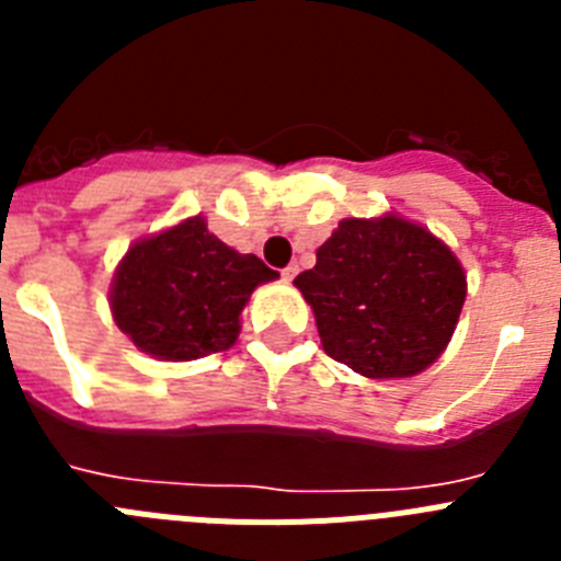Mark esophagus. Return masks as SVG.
<instances>
[{
    "label": "esophagus",
    "instance_id": "obj_1",
    "mask_svg": "<svg viewBox=\"0 0 561 561\" xmlns=\"http://www.w3.org/2000/svg\"><path fill=\"white\" fill-rule=\"evenodd\" d=\"M297 272H300V270H297V264H289V266H286V270H284V280H295Z\"/></svg>",
    "mask_w": 561,
    "mask_h": 561
}]
</instances>
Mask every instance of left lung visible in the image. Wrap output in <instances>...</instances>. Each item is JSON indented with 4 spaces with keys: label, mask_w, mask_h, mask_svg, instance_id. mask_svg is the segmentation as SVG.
I'll return each mask as SVG.
<instances>
[{
    "label": "left lung",
    "mask_w": 561,
    "mask_h": 561,
    "mask_svg": "<svg viewBox=\"0 0 561 561\" xmlns=\"http://www.w3.org/2000/svg\"><path fill=\"white\" fill-rule=\"evenodd\" d=\"M295 286L314 311L325 354L368 379L430 368L453 340L466 300L455 252L396 213L342 219Z\"/></svg>",
    "instance_id": "obj_1"
}]
</instances>
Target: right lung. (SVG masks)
Returning a JSON list of instances; mask_svg holds the SVG:
<instances>
[{"label": "right lung", "mask_w": 561, "mask_h": 561, "mask_svg": "<svg viewBox=\"0 0 561 561\" xmlns=\"http://www.w3.org/2000/svg\"><path fill=\"white\" fill-rule=\"evenodd\" d=\"M277 272L207 230L205 216L140 238L117 264L108 306L117 329L153 359L191 362L236 345L252 291Z\"/></svg>", "instance_id": "add662e5"}]
</instances>
